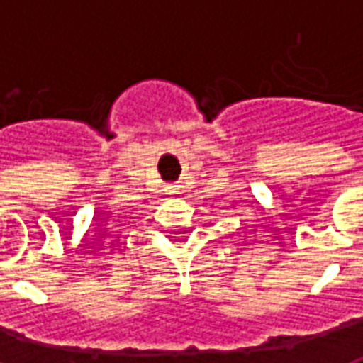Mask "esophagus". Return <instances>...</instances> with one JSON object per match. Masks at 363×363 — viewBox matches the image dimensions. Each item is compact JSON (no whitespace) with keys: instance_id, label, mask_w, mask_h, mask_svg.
I'll use <instances>...</instances> for the list:
<instances>
[{"instance_id":"esophagus-1","label":"esophagus","mask_w":363,"mask_h":363,"mask_svg":"<svg viewBox=\"0 0 363 363\" xmlns=\"http://www.w3.org/2000/svg\"><path fill=\"white\" fill-rule=\"evenodd\" d=\"M179 192V186H167V194H177Z\"/></svg>"}]
</instances>
